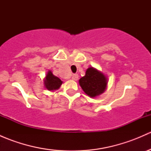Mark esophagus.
<instances>
[{
	"instance_id": "1",
	"label": "esophagus",
	"mask_w": 151,
	"mask_h": 151,
	"mask_svg": "<svg viewBox=\"0 0 151 151\" xmlns=\"http://www.w3.org/2000/svg\"><path fill=\"white\" fill-rule=\"evenodd\" d=\"M78 77L79 76L77 74H72V76H71V79H72L73 80H78Z\"/></svg>"
}]
</instances>
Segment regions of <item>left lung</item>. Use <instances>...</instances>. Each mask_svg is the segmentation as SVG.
I'll use <instances>...</instances> for the list:
<instances>
[{"label":"left lung","mask_w":151,"mask_h":151,"mask_svg":"<svg viewBox=\"0 0 151 151\" xmlns=\"http://www.w3.org/2000/svg\"><path fill=\"white\" fill-rule=\"evenodd\" d=\"M79 83L87 95L96 97L105 91L107 80L102 73L91 67L87 69L85 75L79 80Z\"/></svg>","instance_id":"1"}]
</instances>
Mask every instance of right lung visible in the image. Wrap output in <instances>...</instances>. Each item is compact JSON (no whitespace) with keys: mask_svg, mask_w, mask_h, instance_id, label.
Listing matches in <instances>:
<instances>
[{"mask_svg":"<svg viewBox=\"0 0 151 151\" xmlns=\"http://www.w3.org/2000/svg\"><path fill=\"white\" fill-rule=\"evenodd\" d=\"M63 82L58 78L52 74L51 71H48L45 80V85L47 90L49 91H53V90L58 89L61 85Z\"/></svg>","mask_w":151,"mask_h":151,"instance_id":"obj_1","label":"right lung"}]
</instances>
